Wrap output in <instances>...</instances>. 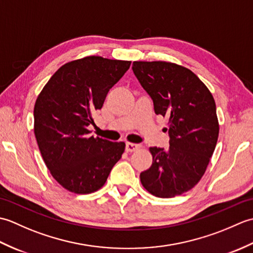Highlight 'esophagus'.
I'll return each instance as SVG.
<instances>
[{
	"label": "esophagus",
	"instance_id": "obj_1",
	"mask_svg": "<svg viewBox=\"0 0 253 253\" xmlns=\"http://www.w3.org/2000/svg\"><path fill=\"white\" fill-rule=\"evenodd\" d=\"M138 149H140V144L136 143H126V151L127 152H135Z\"/></svg>",
	"mask_w": 253,
	"mask_h": 253
}]
</instances>
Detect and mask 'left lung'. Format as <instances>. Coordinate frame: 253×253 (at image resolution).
Here are the masks:
<instances>
[{
    "label": "left lung",
    "mask_w": 253,
    "mask_h": 253,
    "mask_svg": "<svg viewBox=\"0 0 253 253\" xmlns=\"http://www.w3.org/2000/svg\"><path fill=\"white\" fill-rule=\"evenodd\" d=\"M132 72L153 101L157 115L169 118V148L151 147L153 163L140 174L159 198L190 190L201 179L218 138L213 95L190 69L169 62H133Z\"/></svg>",
    "instance_id": "8db88e82"
}]
</instances>
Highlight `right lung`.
<instances>
[{"label": "right lung", "mask_w": 253, "mask_h": 253, "mask_svg": "<svg viewBox=\"0 0 253 253\" xmlns=\"http://www.w3.org/2000/svg\"><path fill=\"white\" fill-rule=\"evenodd\" d=\"M131 62L87 56L66 63L42 89L34 109L35 136L46 168L68 191L94 192L105 184L124 142L90 136L92 115Z\"/></svg>", "instance_id": "right-lung-1"}]
</instances>
